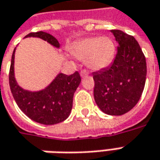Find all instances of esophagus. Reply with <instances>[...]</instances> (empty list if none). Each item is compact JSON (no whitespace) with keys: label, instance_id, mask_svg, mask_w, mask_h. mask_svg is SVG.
I'll use <instances>...</instances> for the list:
<instances>
[{"label":"esophagus","instance_id":"34e87169","mask_svg":"<svg viewBox=\"0 0 160 160\" xmlns=\"http://www.w3.org/2000/svg\"><path fill=\"white\" fill-rule=\"evenodd\" d=\"M88 75H89V72H88L87 70H85V69H83V70H82V71L80 72L81 78H85V77H87Z\"/></svg>","mask_w":160,"mask_h":160}]
</instances>
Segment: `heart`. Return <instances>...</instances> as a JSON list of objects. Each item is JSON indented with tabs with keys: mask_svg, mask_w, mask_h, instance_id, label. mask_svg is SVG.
<instances>
[{
	"mask_svg": "<svg viewBox=\"0 0 160 160\" xmlns=\"http://www.w3.org/2000/svg\"><path fill=\"white\" fill-rule=\"evenodd\" d=\"M114 44L108 37L86 38L73 48L74 55L80 60H85L86 65L93 70L108 66L114 57Z\"/></svg>",
	"mask_w": 160,
	"mask_h": 160,
	"instance_id": "b5f03b06",
	"label": "heart"
}]
</instances>
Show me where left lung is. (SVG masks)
<instances>
[{"label":"left lung","instance_id":"8db88e82","mask_svg":"<svg viewBox=\"0 0 160 160\" xmlns=\"http://www.w3.org/2000/svg\"><path fill=\"white\" fill-rule=\"evenodd\" d=\"M119 47L111 66L92 74L94 99L103 112L122 115L139 101L146 79V61L136 38L112 30Z\"/></svg>","mask_w":160,"mask_h":160}]
</instances>
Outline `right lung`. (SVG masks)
I'll return each mask as SVG.
<instances>
[{
	"instance_id": "obj_1",
	"label": "right lung",
	"mask_w": 160,
	"mask_h": 160,
	"mask_svg": "<svg viewBox=\"0 0 160 160\" xmlns=\"http://www.w3.org/2000/svg\"><path fill=\"white\" fill-rule=\"evenodd\" d=\"M39 38L54 48H60V43L51 34L44 32H31L25 38ZM14 49L9 69V86L18 108L30 119L44 125H53L65 121L70 114L74 93L81 82L78 71L67 76L59 73L47 87L40 91L32 92L18 85L15 78Z\"/></svg>"
}]
</instances>
